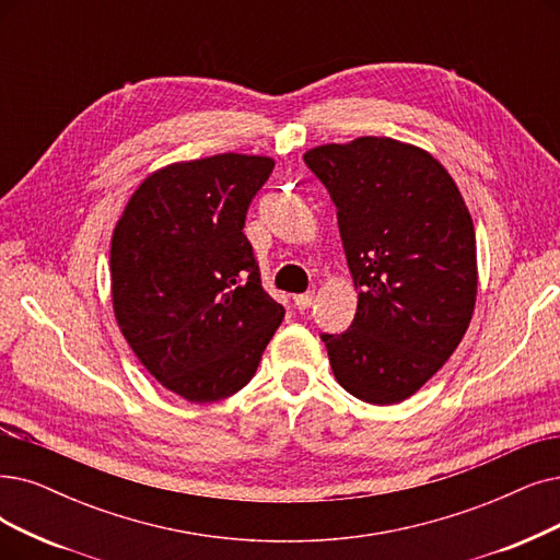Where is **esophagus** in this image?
Here are the masks:
<instances>
[{
  "label": "esophagus",
  "instance_id": "esophagus-1",
  "mask_svg": "<svg viewBox=\"0 0 560 560\" xmlns=\"http://www.w3.org/2000/svg\"><path fill=\"white\" fill-rule=\"evenodd\" d=\"M312 301H315V294H299V296H294V305L299 310H307L312 305Z\"/></svg>",
  "mask_w": 560,
  "mask_h": 560
}]
</instances>
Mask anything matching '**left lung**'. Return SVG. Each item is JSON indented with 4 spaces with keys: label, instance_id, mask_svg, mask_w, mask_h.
I'll return each mask as SVG.
<instances>
[{
    "label": "left lung",
    "instance_id": "8db88e82",
    "mask_svg": "<svg viewBox=\"0 0 560 560\" xmlns=\"http://www.w3.org/2000/svg\"><path fill=\"white\" fill-rule=\"evenodd\" d=\"M305 165L338 207L358 289L351 328L322 335L338 384L397 405L445 365L478 296L476 232L464 197L430 151L393 138L312 147Z\"/></svg>",
    "mask_w": 560,
    "mask_h": 560
}]
</instances>
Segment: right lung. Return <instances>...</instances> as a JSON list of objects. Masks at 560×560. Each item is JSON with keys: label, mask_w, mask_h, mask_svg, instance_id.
<instances>
[{"label": "right lung", "mask_w": 560, "mask_h": 560, "mask_svg": "<svg viewBox=\"0 0 560 560\" xmlns=\"http://www.w3.org/2000/svg\"><path fill=\"white\" fill-rule=\"evenodd\" d=\"M273 165L232 151L165 165L130 195L112 234L119 330L155 382L192 405L248 384L284 317L243 234Z\"/></svg>", "instance_id": "right-lung-1"}]
</instances>
